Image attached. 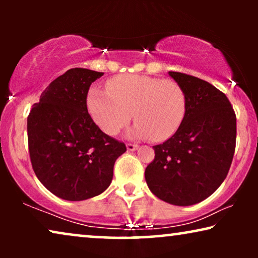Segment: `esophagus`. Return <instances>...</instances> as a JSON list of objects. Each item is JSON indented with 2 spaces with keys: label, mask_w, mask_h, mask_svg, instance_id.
Instances as JSON below:
<instances>
[{
  "label": "esophagus",
  "mask_w": 258,
  "mask_h": 258,
  "mask_svg": "<svg viewBox=\"0 0 258 258\" xmlns=\"http://www.w3.org/2000/svg\"><path fill=\"white\" fill-rule=\"evenodd\" d=\"M126 149H128L129 151H135V150L139 149V146H137V144L128 143V144H126Z\"/></svg>",
  "instance_id": "1"
}]
</instances>
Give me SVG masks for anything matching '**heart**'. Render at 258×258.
Returning <instances> with one entry per match:
<instances>
[{
    "instance_id": "1",
    "label": "heart",
    "mask_w": 258,
    "mask_h": 258,
    "mask_svg": "<svg viewBox=\"0 0 258 258\" xmlns=\"http://www.w3.org/2000/svg\"><path fill=\"white\" fill-rule=\"evenodd\" d=\"M107 87L108 91L90 89L87 104L95 123L108 135L118 134L133 112L136 122L129 137L163 141L177 132L184 118L185 93L175 81L121 75L109 81Z\"/></svg>"
}]
</instances>
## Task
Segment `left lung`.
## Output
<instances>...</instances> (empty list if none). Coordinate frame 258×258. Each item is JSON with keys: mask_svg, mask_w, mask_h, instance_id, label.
Returning <instances> with one entry per match:
<instances>
[{"mask_svg": "<svg viewBox=\"0 0 258 258\" xmlns=\"http://www.w3.org/2000/svg\"><path fill=\"white\" fill-rule=\"evenodd\" d=\"M186 97L184 118L174 135L153 147L146 168L150 191L164 202L188 207L216 191L227 177L236 146V115L227 96L207 81L169 72Z\"/></svg>", "mask_w": 258, "mask_h": 258, "instance_id": "obj_1", "label": "left lung"}]
</instances>
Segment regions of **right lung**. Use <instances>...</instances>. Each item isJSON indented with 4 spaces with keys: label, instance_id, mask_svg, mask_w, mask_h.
Wrapping results in <instances>:
<instances>
[{
    "label": "right lung",
    "instance_id": "1",
    "mask_svg": "<svg viewBox=\"0 0 258 258\" xmlns=\"http://www.w3.org/2000/svg\"><path fill=\"white\" fill-rule=\"evenodd\" d=\"M103 73L67 70L41 94L28 116L30 161L40 182L66 201H83L107 190L125 144L104 134L87 108L90 84Z\"/></svg>",
    "mask_w": 258,
    "mask_h": 258
}]
</instances>
